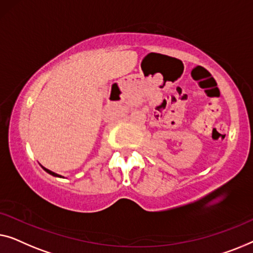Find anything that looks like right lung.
<instances>
[{
	"label": "right lung",
	"instance_id": "right-lung-1",
	"mask_svg": "<svg viewBox=\"0 0 253 253\" xmlns=\"http://www.w3.org/2000/svg\"><path fill=\"white\" fill-rule=\"evenodd\" d=\"M41 167H42V169H43L45 170V172H47V173H49V174H50V175H52V176H57V177H62V175H59V174H57V173H55V172H51V170H50V169H45V167H43V166H41Z\"/></svg>",
	"mask_w": 253,
	"mask_h": 253
}]
</instances>
